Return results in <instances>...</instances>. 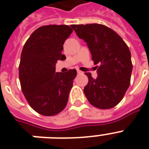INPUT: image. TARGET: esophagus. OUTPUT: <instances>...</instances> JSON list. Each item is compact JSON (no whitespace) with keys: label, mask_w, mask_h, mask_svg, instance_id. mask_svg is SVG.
Segmentation results:
<instances>
[{"label":"esophagus","mask_w":149,"mask_h":149,"mask_svg":"<svg viewBox=\"0 0 149 149\" xmlns=\"http://www.w3.org/2000/svg\"><path fill=\"white\" fill-rule=\"evenodd\" d=\"M77 73H78V74H81L82 71H81L80 70H78V71H77Z\"/></svg>","instance_id":"1"}]
</instances>
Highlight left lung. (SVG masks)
<instances>
[{"label":"left lung","mask_w":149,"mask_h":149,"mask_svg":"<svg viewBox=\"0 0 149 149\" xmlns=\"http://www.w3.org/2000/svg\"><path fill=\"white\" fill-rule=\"evenodd\" d=\"M78 38L87 43L95 65H99L97 77L85 73L88 83L84 87L87 99L93 106L109 109L123 98L130 85L132 63L129 48L118 34L103 24H72Z\"/></svg>","instance_id":"obj_1"}]
</instances>
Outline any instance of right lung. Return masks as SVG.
I'll use <instances>...</instances> for the list:
<instances>
[{
  "label": "right lung",
  "mask_w": 149,
  "mask_h": 149,
  "mask_svg": "<svg viewBox=\"0 0 149 149\" xmlns=\"http://www.w3.org/2000/svg\"><path fill=\"white\" fill-rule=\"evenodd\" d=\"M73 30L68 25H46L35 30L21 52L19 79L26 100L35 111L53 116L67 105L69 92L77 75L75 69L55 72L63 45Z\"/></svg>",
  "instance_id": "right-lung-1"
}]
</instances>
